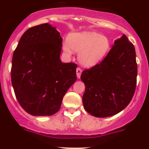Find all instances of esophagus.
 Returning a JSON list of instances; mask_svg holds the SVG:
<instances>
[{
  "mask_svg": "<svg viewBox=\"0 0 149 149\" xmlns=\"http://www.w3.org/2000/svg\"><path fill=\"white\" fill-rule=\"evenodd\" d=\"M81 73H82L81 69L80 68H77V69H76V76H77V78L80 79Z\"/></svg>",
  "mask_w": 149,
  "mask_h": 149,
  "instance_id": "34e87169",
  "label": "esophagus"
}]
</instances>
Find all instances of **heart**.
I'll use <instances>...</instances> for the list:
<instances>
[{
  "instance_id": "heart-1",
  "label": "heart",
  "mask_w": 149,
  "mask_h": 149,
  "mask_svg": "<svg viewBox=\"0 0 149 149\" xmlns=\"http://www.w3.org/2000/svg\"><path fill=\"white\" fill-rule=\"evenodd\" d=\"M110 41L105 36L93 31L72 33L68 42L63 44V51L68 55L72 49L79 52V61L82 65L92 67L101 62L110 49Z\"/></svg>"
}]
</instances>
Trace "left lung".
<instances>
[{"label": "left lung", "instance_id": "1", "mask_svg": "<svg viewBox=\"0 0 149 149\" xmlns=\"http://www.w3.org/2000/svg\"><path fill=\"white\" fill-rule=\"evenodd\" d=\"M137 73L134 45L123 34L115 40L100 64L82 73L81 79L86 86L82 99L85 110L97 118L121 112L134 95Z\"/></svg>", "mask_w": 149, "mask_h": 149}]
</instances>
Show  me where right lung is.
Masks as SVG:
<instances>
[{
    "label": "right lung",
    "instance_id": "add662e5",
    "mask_svg": "<svg viewBox=\"0 0 149 149\" xmlns=\"http://www.w3.org/2000/svg\"><path fill=\"white\" fill-rule=\"evenodd\" d=\"M62 41L56 28L42 24L28 29L13 52L12 86L19 104L30 115L56 113L76 81L77 65L60 59Z\"/></svg>",
    "mask_w": 149,
    "mask_h": 149
}]
</instances>
